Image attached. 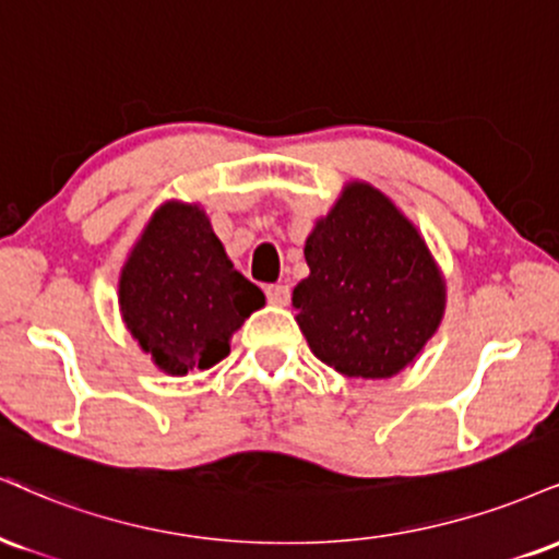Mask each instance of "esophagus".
Segmentation results:
<instances>
[{"instance_id": "34e87169", "label": "esophagus", "mask_w": 559, "mask_h": 559, "mask_svg": "<svg viewBox=\"0 0 559 559\" xmlns=\"http://www.w3.org/2000/svg\"><path fill=\"white\" fill-rule=\"evenodd\" d=\"M265 297H267V305L286 307L288 305V286H284V284L265 286Z\"/></svg>"}]
</instances>
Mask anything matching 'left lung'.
<instances>
[{
  "mask_svg": "<svg viewBox=\"0 0 559 559\" xmlns=\"http://www.w3.org/2000/svg\"><path fill=\"white\" fill-rule=\"evenodd\" d=\"M292 305L309 348L346 378L385 380L416 359L445 312V281L393 200L352 181L307 237Z\"/></svg>",
  "mask_w": 559,
  "mask_h": 559,
  "instance_id": "left-lung-1",
  "label": "left lung"
}]
</instances>
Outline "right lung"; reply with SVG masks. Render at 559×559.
<instances>
[{"mask_svg": "<svg viewBox=\"0 0 559 559\" xmlns=\"http://www.w3.org/2000/svg\"><path fill=\"white\" fill-rule=\"evenodd\" d=\"M265 294L226 258L200 205L164 203L147 221L119 275L127 331L166 374L207 369Z\"/></svg>", "mask_w": 559, "mask_h": 559, "instance_id": "1", "label": "right lung"}]
</instances>
